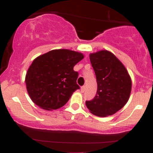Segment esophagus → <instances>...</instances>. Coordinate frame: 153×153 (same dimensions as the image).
Segmentation results:
<instances>
[{
	"label": "esophagus",
	"mask_w": 153,
	"mask_h": 153,
	"mask_svg": "<svg viewBox=\"0 0 153 153\" xmlns=\"http://www.w3.org/2000/svg\"><path fill=\"white\" fill-rule=\"evenodd\" d=\"M80 90H81V92H82V93L85 92V85H83V86H82L81 88H80Z\"/></svg>",
	"instance_id": "obj_1"
}]
</instances>
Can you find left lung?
<instances>
[{
    "instance_id": "obj_1",
    "label": "left lung",
    "mask_w": 153,
    "mask_h": 153,
    "mask_svg": "<svg viewBox=\"0 0 153 153\" xmlns=\"http://www.w3.org/2000/svg\"><path fill=\"white\" fill-rule=\"evenodd\" d=\"M89 57L98 86L94 99L85 101V105L97 117L114 114L129 99L130 76L124 65L109 51H99L90 54Z\"/></svg>"
}]
</instances>
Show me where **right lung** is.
<instances>
[{"instance_id":"add662e5","label":"right lung","mask_w":153,"mask_h":153,"mask_svg":"<svg viewBox=\"0 0 153 153\" xmlns=\"http://www.w3.org/2000/svg\"><path fill=\"white\" fill-rule=\"evenodd\" d=\"M80 52L65 49L51 50L34 59L26 73V90L35 104L52 111L61 108L73 92L78 73L73 68L83 59Z\"/></svg>"}]
</instances>
